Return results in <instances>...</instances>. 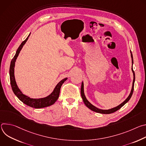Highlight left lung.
I'll use <instances>...</instances> for the list:
<instances>
[{"label":"left lung","instance_id":"8db88e82","mask_svg":"<svg viewBox=\"0 0 146 146\" xmlns=\"http://www.w3.org/2000/svg\"><path fill=\"white\" fill-rule=\"evenodd\" d=\"M131 52V58H132V66H133V55H132V52L131 51H130ZM132 72H133V83H132V90H131V93L129 95V96H128V98L125 100L122 103H121L119 105L117 106V107H115L114 108H112V109H109V110H102V109H98L96 107L94 106V105H92V104L87 99L86 96H85V94H84V83H83V82H82V84H81V97H82V100L83 102H84V104L86 105V106L89 108L90 110L95 111V112H96V113H101V114H111V113H113L116 111H117L118 110H119V109H121L125 103H127L129 100V99H131L132 94H133V88H134V83H135V72L133 70V68H132Z\"/></svg>","mask_w":146,"mask_h":146}]
</instances>
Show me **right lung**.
Listing matches in <instances>:
<instances>
[{"label":"right lung","instance_id":"1","mask_svg":"<svg viewBox=\"0 0 146 146\" xmlns=\"http://www.w3.org/2000/svg\"><path fill=\"white\" fill-rule=\"evenodd\" d=\"M29 35L24 41H23V43L21 44V45L19 46V47H18V48L16 51L15 55H14V58L11 61L10 71H9L10 84H11L13 91L14 93V94L21 101L23 102L24 104H25V105L35 109L43 108L48 107L53 105V104L57 100L59 96L61 86L62 84H63V83L68 79V78H65L64 79L62 80L60 82H59L58 83V84L55 87L53 91L52 92V93L45 98H39V99H33V98H31L30 97L23 94V92L21 91V90L19 89V88L17 85V83L15 79V76H14V67H15V62L20 52V51L21 50L24 45L26 43L27 41L29 38Z\"/></svg>","mask_w":146,"mask_h":146}]
</instances>
